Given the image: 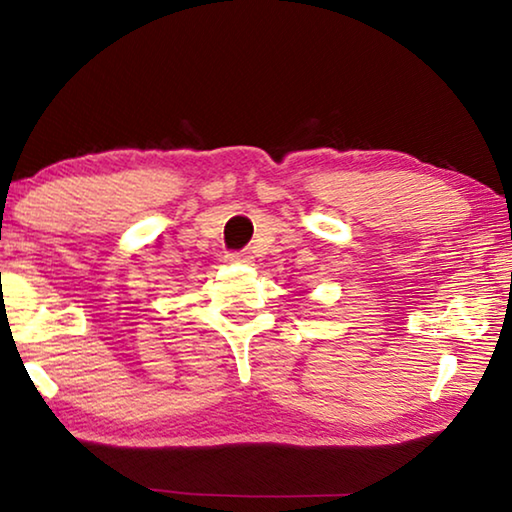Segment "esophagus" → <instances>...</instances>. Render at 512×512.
<instances>
[{
  "instance_id": "34e87169",
  "label": "esophagus",
  "mask_w": 512,
  "mask_h": 512,
  "mask_svg": "<svg viewBox=\"0 0 512 512\" xmlns=\"http://www.w3.org/2000/svg\"><path fill=\"white\" fill-rule=\"evenodd\" d=\"M225 259H228L230 264H250L253 262V255L246 253V250H235V253L225 255Z\"/></svg>"
}]
</instances>
